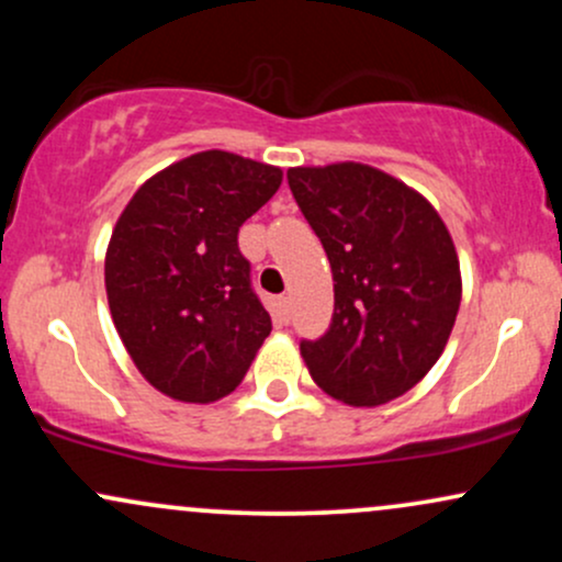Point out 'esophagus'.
I'll return each mask as SVG.
<instances>
[{
	"instance_id": "1",
	"label": "esophagus",
	"mask_w": 562,
	"mask_h": 562,
	"mask_svg": "<svg viewBox=\"0 0 562 562\" xmlns=\"http://www.w3.org/2000/svg\"><path fill=\"white\" fill-rule=\"evenodd\" d=\"M274 308H277V317H280V322L290 319V299H288V295H280V299H274Z\"/></svg>"
}]
</instances>
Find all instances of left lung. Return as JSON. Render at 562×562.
Here are the masks:
<instances>
[{
	"label": "left lung",
	"instance_id": "1",
	"mask_svg": "<svg viewBox=\"0 0 562 562\" xmlns=\"http://www.w3.org/2000/svg\"><path fill=\"white\" fill-rule=\"evenodd\" d=\"M301 214L330 259V330L301 340L308 375L348 406L415 389L443 353L462 301L447 224L420 192L372 166L288 169Z\"/></svg>",
	"mask_w": 562,
	"mask_h": 562
}]
</instances>
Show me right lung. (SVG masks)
Masks as SVG:
<instances>
[{
    "label": "right lung",
    "instance_id": "obj_1",
    "mask_svg": "<svg viewBox=\"0 0 562 562\" xmlns=\"http://www.w3.org/2000/svg\"><path fill=\"white\" fill-rule=\"evenodd\" d=\"M280 184L277 166L195 153L147 179L115 222L108 306L142 378L166 396H227L272 333L237 232Z\"/></svg>",
    "mask_w": 562,
    "mask_h": 562
}]
</instances>
